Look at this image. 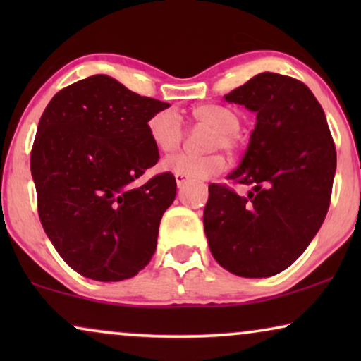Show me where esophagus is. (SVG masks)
Here are the masks:
<instances>
[{"label": "esophagus", "instance_id": "esophagus-1", "mask_svg": "<svg viewBox=\"0 0 361 361\" xmlns=\"http://www.w3.org/2000/svg\"><path fill=\"white\" fill-rule=\"evenodd\" d=\"M176 182H177V185L182 187L184 184H187V182H189V177L180 176V174H176Z\"/></svg>", "mask_w": 361, "mask_h": 361}]
</instances>
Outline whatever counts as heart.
Masks as SVG:
<instances>
[{
	"label": "heart",
	"instance_id": "obj_1",
	"mask_svg": "<svg viewBox=\"0 0 361 361\" xmlns=\"http://www.w3.org/2000/svg\"><path fill=\"white\" fill-rule=\"evenodd\" d=\"M190 118L197 125L214 128L209 136V147L212 149L224 147L230 152H238L243 146L240 135L241 118L231 108L216 105V103H202L192 108ZM147 135L157 149L172 152L184 141L185 130L180 116L171 108H166V110L156 111L147 120ZM162 167L174 174L204 179V177L220 174L226 167V159L220 151L207 152V154L177 152L166 157Z\"/></svg>",
	"mask_w": 361,
	"mask_h": 361
}]
</instances>
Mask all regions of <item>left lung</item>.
Here are the masks:
<instances>
[{
	"instance_id": "left-lung-1",
	"label": "left lung",
	"mask_w": 361,
	"mask_h": 361,
	"mask_svg": "<svg viewBox=\"0 0 361 361\" xmlns=\"http://www.w3.org/2000/svg\"><path fill=\"white\" fill-rule=\"evenodd\" d=\"M225 100L256 113L238 169L226 176L251 185L241 197L210 184L204 228L221 268L241 278H268L289 268L327 215L337 151L325 113L298 78L264 72Z\"/></svg>"
}]
</instances>
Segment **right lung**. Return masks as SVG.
<instances>
[{
    "label": "right lung",
    "instance_id": "right-lung-1",
    "mask_svg": "<svg viewBox=\"0 0 361 361\" xmlns=\"http://www.w3.org/2000/svg\"><path fill=\"white\" fill-rule=\"evenodd\" d=\"M167 106L93 75L62 88L44 110L31 151L39 219L78 274L123 281L154 255L176 177L161 172L142 185L136 179L159 161L147 120Z\"/></svg>",
    "mask_w": 361,
    "mask_h": 361
}]
</instances>
